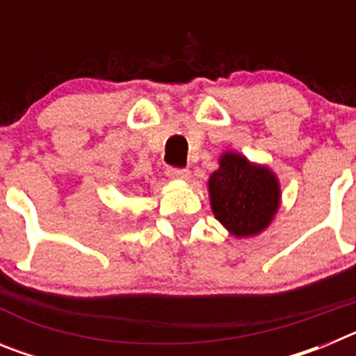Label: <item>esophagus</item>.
<instances>
[{
  "label": "esophagus",
  "mask_w": 356,
  "mask_h": 356,
  "mask_svg": "<svg viewBox=\"0 0 356 356\" xmlns=\"http://www.w3.org/2000/svg\"><path fill=\"white\" fill-rule=\"evenodd\" d=\"M165 175L169 178H175V180H188L191 178V171L184 168H168L165 169Z\"/></svg>",
  "instance_id": "34e87169"
}]
</instances>
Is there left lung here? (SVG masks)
Masks as SVG:
<instances>
[{"label": "left lung", "instance_id": "1", "mask_svg": "<svg viewBox=\"0 0 356 356\" xmlns=\"http://www.w3.org/2000/svg\"><path fill=\"white\" fill-rule=\"evenodd\" d=\"M219 162L209 180L213 213L237 237L260 234L278 210L276 176L269 169L251 165L237 153H226Z\"/></svg>", "mask_w": 356, "mask_h": 356}]
</instances>
